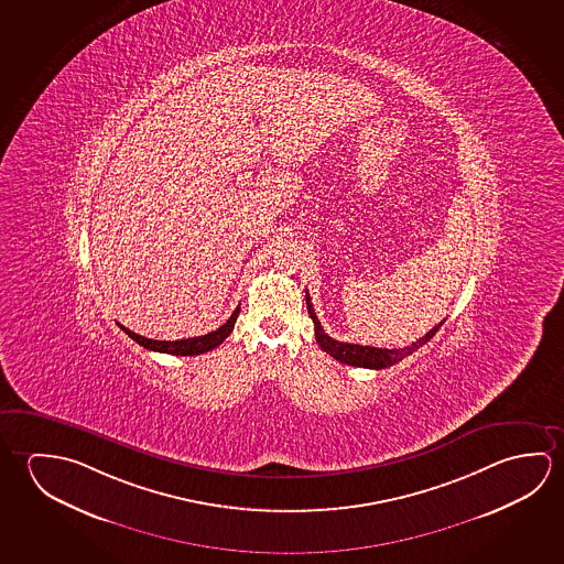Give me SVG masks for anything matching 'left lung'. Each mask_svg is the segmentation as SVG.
I'll return each mask as SVG.
<instances>
[{"mask_svg": "<svg viewBox=\"0 0 564 564\" xmlns=\"http://www.w3.org/2000/svg\"><path fill=\"white\" fill-rule=\"evenodd\" d=\"M306 308H308V314H311V318H313L314 338H316L318 346H321L326 354H330L334 360L341 361V364L356 366V368H370V370H383V368H389V366H393V364L403 360L406 356H411L413 351L419 350L423 344L431 340L434 334L438 333V328L443 326V323L436 324L433 330H429L423 338L413 341L411 346L398 348V350H395V348L388 350V348H371V346H360V344L334 340L328 334L324 333L321 321L316 318V313H314L313 303H311L308 293H306Z\"/></svg>", "mask_w": 564, "mask_h": 564, "instance_id": "8db88e82", "label": "left lung"}]
</instances>
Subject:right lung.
<instances>
[{"mask_svg": "<svg viewBox=\"0 0 564 564\" xmlns=\"http://www.w3.org/2000/svg\"><path fill=\"white\" fill-rule=\"evenodd\" d=\"M238 314H240V306L231 313L230 318L218 330L204 334V336H196V338H186V340H151V338H145V336L131 333L130 328H126L121 324L120 328L130 336L131 340L138 341L139 346H143L148 350L163 351V354H173V356H198V354H204V351L214 350L216 346H220L230 336Z\"/></svg>", "mask_w": 564, "mask_h": 564, "instance_id": "right-lung-1", "label": "right lung"}]
</instances>
